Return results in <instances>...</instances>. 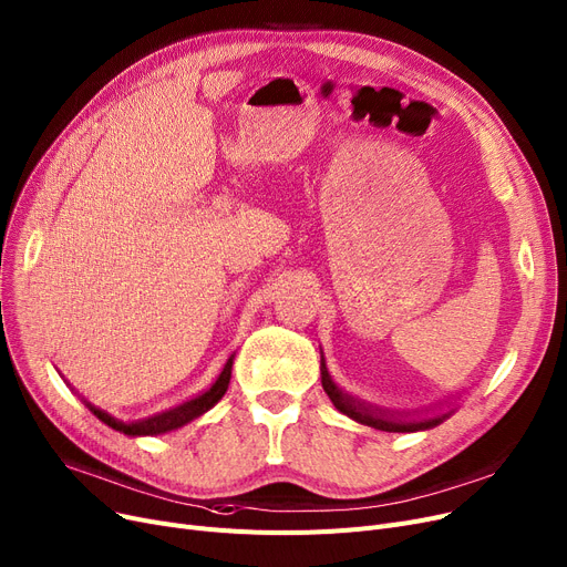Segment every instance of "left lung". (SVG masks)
<instances>
[{"mask_svg":"<svg viewBox=\"0 0 567 567\" xmlns=\"http://www.w3.org/2000/svg\"><path fill=\"white\" fill-rule=\"evenodd\" d=\"M322 390L328 392V396L332 399L334 406L348 415L353 417L355 422L360 424H367V426H373V429H381V431H420V429H431L441 424L445 417L452 415L454 406H447L443 411H436V413H429V415H392V413H383L379 409H371V406H364V403L355 401L353 396L343 394L330 379V373L326 369V364H322Z\"/></svg>","mask_w":567,"mask_h":567,"instance_id":"8db88e82","label":"left lung"}]
</instances>
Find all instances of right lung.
Instances as JSON below:
<instances>
[{
  "label": "right lung",
  "instance_id": "1",
  "mask_svg": "<svg viewBox=\"0 0 567 567\" xmlns=\"http://www.w3.org/2000/svg\"><path fill=\"white\" fill-rule=\"evenodd\" d=\"M233 358H235V355L228 358L224 371L219 373V379L212 383L209 390H205V392H200V394H196V396H192V399H186V401L177 403V406H173V409H168V411H164V413H156V415H152V417H145V420H138V422H122V420H117V417H113V415H107L105 411L94 409L92 403H87V406H90V411H92L101 422H105L107 426H113L115 431H122V434H126V436H156V434H166V431H173V429H177V426H182V424H186V422L196 420L198 415H203L205 411H209V409L214 406V403H217V401L226 394L228 383H230Z\"/></svg>",
  "mask_w": 567,
  "mask_h": 567
}]
</instances>
